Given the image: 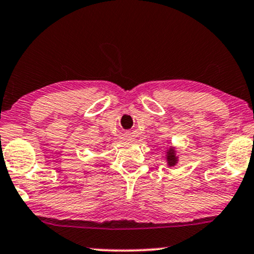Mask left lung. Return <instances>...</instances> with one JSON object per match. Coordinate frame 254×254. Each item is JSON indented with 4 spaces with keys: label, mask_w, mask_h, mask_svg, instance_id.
Returning <instances> with one entry per match:
<instances>
[{
    "label": "left lung",
    "mask_w": 254,
    "mask_h": 254,
    "mask_svg": "<svg viewBox=\"0 0 254 254\" xmlns=\"http://www.w3.org/2000/svg\"><path fill=\"white\" fill-rule=\"evenodd\" d=\"M176 163V157H175V154H174V150H169L168 152V164L169 166H174V164Z\"/></svg>",
    "instance_id": "1"
}]
</instances>
